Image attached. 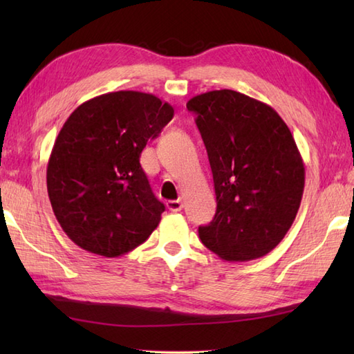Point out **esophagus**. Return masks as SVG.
<instances>
[{
	"label": "esophagus",
	"instance_id": "obj_1",
	"mask_svg": "<svg viewBox=\"0 0 354 354\" xmlns=\"http://www.w3.org/2000/svg\"><path fill=\"white\" fill-rule=\"evenodd\" d=\"M183 201L181 199H176V201H167V208L170 212H181L183 209Z\"/></svg>",
	"mask_w": 354,
	"mask_h": 354
}]
</instances>
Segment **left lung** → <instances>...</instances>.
Listing matches in <instances>:
<instances>
[{"label": "left lung", "mask_w": 354, "mask_h": 354, "mask_svg": "<svg viewBox=\"0 0 354 354\" xmlns=\"http://www.w3.org/2000/svg\"><path fill=\"white\" fill-rule=\"evenodd\" d=\"M196 114L212 165L216 214L201 242L227 261L270 252L292 227L304 192V164L288 124L269 104L232 89L199 94Z\"/></svg>", "instance_id": "1"}]
</instances>
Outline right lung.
Listing matches in <instances>:
<instances>
[{
  "mask_svg": "<svg viewBox=\"0 0 354 354\" xmlns=\"http://www.w3.org/2000/svg\"><path fill=\"white\" fill-rule=\"evenodd\" d=\"M173 108L140 91L102 94L66 120L47 165L53 212L82 250L118 257L146 242L165 209L140 164Z\"/></svg>",
  "mask_w": 354,
  "mask_h": 354,
  "instance_id": "right-lung-1",
  "label": "right lung"
}]
</instances>
